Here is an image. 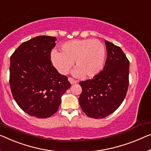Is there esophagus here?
Segmentation results:
<instances>
[{"mask_svg":"<svg viewBox=\"0 0 151 151\" xmlns=\"http://www.w3.org/2000/svg\"><path fill=\"white\" fill-rule=\"evenodd\" d=\"M68 80L69 81V82H70L71 84H75V83H76L78 82L77 81L75 80H73V79L71 78H68Z\"/></svg>","mask_w":151,"mask_h":151,"instance_id":"34e87169","label":"esophagus"}]
</instances>
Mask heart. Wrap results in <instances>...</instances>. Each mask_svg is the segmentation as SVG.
I'll return each mask as SVG.
<instances>
[{"mask_svg": "<svg viewBox=\"0 0 151 151\" xmlns=\"http://www.w3.org/2000/svg\"><path fill=\"white\" fill-rule=\"evenodd\" d=\"M61 52L53 50L51 61L62 74L70 71L75 61L76 69L73 75L92 78L99 73L105 65L106 50L100 40L94 39L73 40L67 42L61 46Z\"/></svg>", "mask_w": 151, "mask_h": 151, "instance_id": "heart-1", "label": "heart"}]
</instances>
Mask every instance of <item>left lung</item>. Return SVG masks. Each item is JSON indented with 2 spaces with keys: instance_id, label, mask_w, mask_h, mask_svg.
Listing matches in <instances>:
<instances>
[{
  "instance_id": "8db88e82",
  "label": "left lung",
  "mask_w": 151,
  "mask_h": 151,
  "mask_svg": "<svg viewBox=\"0 0 151 151\" xmlns=\"http://www.w3.org/2000/svg\"><path fill=\"white\" fill-rule=\"evenodd\" d=\"M106 59L103 70L93 79L81 81L79 103L90 117L102 119L113 113L124 101L129 86V61L119 46L105 41Z\"/></svg>"
}]
</instances>
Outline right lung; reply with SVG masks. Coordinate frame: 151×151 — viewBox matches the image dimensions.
Wrapping results in <instances>:
<instances>
[{
    "label": "right lung",
    "mask_w": 151,
    "mask_h": 151,
    "mask_svg": "<svg viewBox=\"0 0 151 151\" xmlns=\"http://www.w3.org/2000/svg\"><path fill=\"white\" fill-rule=\"evenodd\" d=\"M56 40L36 36L23 42L10 58L13 97L24 112L33 117L46 118L56 113L62 95L71 86L68 77L58 72L50 61Z\"/></svg>",
    "instance_id": "1"
}]
</instances>
